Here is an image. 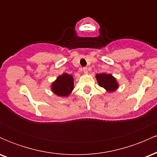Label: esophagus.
Masks as SVG:
<instances>
[{
  "instance_id": "esophagus-1",
  "label": "esophagus",
  "mask_w": 157,
  "mask_h": 157,
  "mask_svg": "<svg viewBox=\"0 0 157 157\" xmlns=\"http://www.w3.org/2000/svg\"><path fill=\"white\" fill-rule=\"evenodd\" d=\"M82 70H83V72L85 74H87L88 73V68H87V67H84L83 68H82Z\"/></svg>"
}]
</instances>
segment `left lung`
<instances>
[{"instance_id":"1","label":"left lung","mask_w":157,"mask_h":157,"mask_svg":"<svg viewBox=\"0 0 157 157\" xmlns=\"http://www.w3.org/2000/svg\"><path fill=\"white\" fill-rule=\"evenodd\" d=\"M96 78L98 82L99 86L104 88L108 91H115L118 87V84L117 82L116 79L111 75L107 74H97Z\"/></svg>"}]
</instances>
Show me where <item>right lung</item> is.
I'll return each instance as SVG.
<instances>
[{"label": "right lung", "mask_w": 157, "mask_h": 157, "mask_svg": "<svg viewBox=\"0 0 157 157\" xmlns=\"http://www.w3.org/2000/svg\"><path fill=\"white\" fill-rule=\"evenodd\" d=\"M74 89V79L71 75L63 74L57 77V80L52 83V89L55 94L66 97Z\"/></svg>", "instance_id": "1"}]
</instances>
